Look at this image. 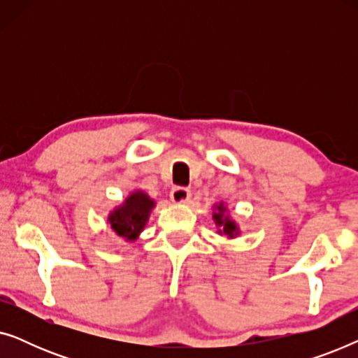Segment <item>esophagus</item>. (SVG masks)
<instances>
[{
    "mask_svg": "<svg viewBox=\"0 0 358 358\" xmlns=\"http://www.w3.org/2000/svg\"><path fill=\"white\" fill-rule=\"evenodd\" d=\"M190 199V190L185 187H174L171 190V200L174 203H185Z\"/></svg>",
    "mask_w": 358,
    "mask_h": 358,
    "instance_id": "1",
    "label": "esophagus"
}]
</instances>
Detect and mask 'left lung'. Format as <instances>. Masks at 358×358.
<instances>
[{
	"instance_id": "obj_1",
	"label": "left lung",
	"mask_w": 358,
	"mask_h": 358,
	"mask_svg": "<svg viewBox=\"0 0 358 358\" xmlns=\"http://www.w3.org/2000/svg\"><path fill=\"white\" fill-rule=\"evenodd\" d=\"M213 222L218 227V234H224L229 239L236 238L239 234L238 224L229 217L227 205L223 202L213 205Z\"/></svg>"
}]
</instances>
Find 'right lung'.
<instances>
[{"label": "right lung", "instance_id": "right-lung-1", "mask_svg": "<svg viewBox=\"0 0 358 358\" xmlns=\"http://www.w3.org/2000/svg\"><path fill=\"white\" fill-rule=\"evenodd\" d=\"M156 202L143 190H134L124 202L112 210L107 217L110 228L125 241H135L148 223Z\"/></svg>", "mask_w": 358, "mask_h": 358}]
</instances>
